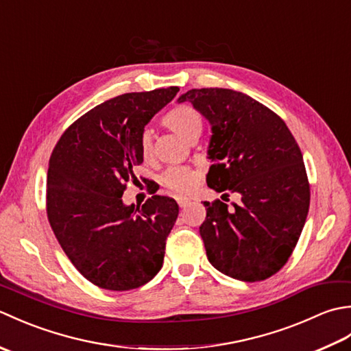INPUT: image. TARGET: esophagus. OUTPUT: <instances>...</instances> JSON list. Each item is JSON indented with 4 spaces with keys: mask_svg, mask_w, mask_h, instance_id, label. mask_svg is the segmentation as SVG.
<instances>
[{
    "mask_svg": "<svg viewBox=\"0 0 351 351\" xmlns=\"http://www.w3.org/2000/svg\"><path fill=\"white\" fill-rule=\"evenodd\" d=\"M176 202H178V205H180V208H185V206L190 205V199H187V197H176Z\"/></svg>",
    "mask_w": 351,
    "mask_h": 351,
    "instance_id": "1",
    "label": "esophagus"
}]
</instances>
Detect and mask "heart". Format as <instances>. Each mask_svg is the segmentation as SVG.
I'll return each mask as SVG.
<instances>
[{
    "label": "heart",
    "mask_w": 351,
    "mask_h": 351,
    "mask_svg": "<svg viewBox=\"0 0 351 351\" xmlns=\"http://www.w3.org/2000/svg\"><path fill=\"white\" fill-rule=\"evenodd\" d=\"M164 126L173 131L184 140H197L204 128V121L197 111L189 106H180L170 110L162 119ZM140 154L145 160H151L154 155V136L146 130L141 132L140 140ZM199 181V173L190 167H170L162 175V182L166 184L171 191L175 193H189Z\"/></svg>",
    "instance_id": "obj_1"
}]
</instances>
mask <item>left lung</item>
<instances>
[{
  "mask_svg": "<svg viewBox=\"0 0 351 351\" xmlns=\"http://www.w3.org/2000/svg\"><path fill=\"white\" fill-rule=\"evenodd\" d=\"M190 102L211 125L208 187L240 202H204L200 225L208 261L243 282L270 278L293 253L309 211V182L300 147L282 119L230 88H191Z\"/></svg>",
  "mask_w": 351,
  "mask_h": 351,
  "instance_id": "left-lung-1",
  "label": "left lung"
}]
</instances>
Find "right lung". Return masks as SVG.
<instances>
[{
  "mask_svg": "<svg viewBox=\"0 0 351 351\" xmlns=\"http://www.w3.org/2000/svg\"><path fill=\"white\" fill-rule=\"evenodd\" d=\"M178 92L156 88L102 102L73 122L52 151L49 225L71 263L96 287L134 289L161 270L178 204L156 195L136 208L125 205L122 195L143 162L141 132Z\"/></svg>",
  "mask_w": 351,
  "mask_h": 351,
  "instance_id": "obj_1",
  "label": "right lung"
}]
</instances>
